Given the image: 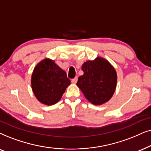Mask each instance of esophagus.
Segmentation results:
<instances>
[{
	"mask_svg": "<svg viewBox=\"0 0 151 151\" xmlns=\"http://www.w3.org/2000/svg\"><path fill=\"white\" fill-rule=\"evenodd\" d=\"M77 80H78V78H77V77H75V78H74V79H72V81H71L72 83H73V84H75V83H77Z\"/></svg>",
	"mask_w": 151,
	"mask_h": 151,
	"instance_id": "34e87169",
	"label": "esophagus"
}]
</instances>
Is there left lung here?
<instances>
[{"label":"left lung","mask_w":151,"mask_h":151,"mask_svg":"<svg viewBox=\"0 0 151 151\" xmlns=\"http://www.w3.org/2000/svg\"><path fill=\"white\" fill-rule=\"evenodd\" d=\"M83 75L77 86L85 97L94 105H102L111 99L115 91L117 74L112 64L103 57L84 62Z\"/></svg>","instance_id":"1"}]
</instances>
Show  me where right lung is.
I'll return each mask as SVG.
<instances>
[{"label":"right lung","mask_w":151,"mask_h":151,"mask_svg":"<svg viewBox=\"0 0 151 151\" xmlns=\"http://www.w3.org/2000/svg\"><path fill=\"white\" fill-rule=\"evenodd\" d=\"M70 85L66 72L54 60L45 58L34 68L31 77L32 90L38 101L52 106L61 99Z\"/></svg>","instance_id":"add662e5"}]
</instances>
